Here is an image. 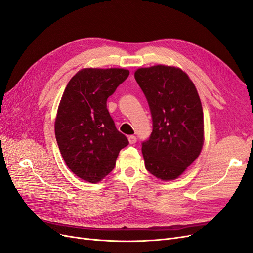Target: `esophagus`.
Instances as JSON below:
<instances>
[{"mask_svg":"<svg viewBox=\"0 0 253 253\" xmlns=\"http://www.w3.org/2000/svg\"><path fill=\"white\" fill-rule=\"evenodd\" d=\"M128 141L130 144H135L136 143V136L135 135H129Z\"/></svg>","mask_w":253,"mask_h":253,"instance_id":"34e87169","label":"esophagus"}]
</instances>
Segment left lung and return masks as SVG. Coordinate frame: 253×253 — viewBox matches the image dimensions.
<instances>
[{"instance_id":"left-lung-1","label":"left lung","mask_w":253,"mask_h":253,"mask_svg":"<svg viewBox=\"0 0 253 253\" xmlns=\"http://www.w3.org/2000/svg\"><path fill=\"white\" fill-rule=\"evenodd\" d=\"M134 79L148 102L152 132L142 142L145 167L163 181L180 176L200 156L203 107L195 86L180 68H140Z\"/></svg>"}]
</instances>
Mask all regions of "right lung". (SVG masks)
<instances>
[{"mask_svg":"<svg viewBox=\"0 0 253 253\" xmlns=\"http://www.w3.org/2000/svg\"><path fill=\"white\" fill-rule=\"evenodd\" d=\"M128 76L126 69L86 68L65 88L54 125L56 143L68 168L89 183L109 174L129 144L107 109V99Z\"/></svg>","mask_w":253,"mask_h":253,"instance_id":"right-lung-1","label":"right lung"}]
</instances>
